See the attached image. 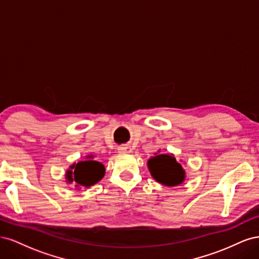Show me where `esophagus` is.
Wrapping results in <instances>:
<instances>
[{
    "mask_svg": "<svg viewBox=\"0 0 259 259\" xmlns=\"http://www.w3.org/2000/svg\"><path fill=\"white\" fill-rule=\"evenodd\" d=\"M119 152H124V153H131L132 152V148L128 147V146H121L119 147Z\"/></svg>",
    "mask_w": 259,
    "mask_h": 259,
    "instance_id": "1",
    "label": "esophagus"
}]
</instances>
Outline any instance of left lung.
Returning a JSON list of instances; mask_svg holds the SVG:
<instances>
[{
  "label": "left lung",
  "instance_id": "left-lung-1",
  "mask_svg": "<svg viewBox=\"0 0 259 259\" xmlns=\"http://www.w3.org/2000/svg\"><path fill=\"white\" fill-rule=\"evenodd\" d=\"M148 168L156 182L167 187L180 185L186 177L183 166L173 154H156L148 160Z\"/></svg>",
  "mask_w": 259,
  "mask_h": 259
}]
</instances>
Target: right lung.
Returning a JSON list of instances; mask_svg holds the SVG:
<instances>
[{"label": "right lung", "mask_w": 259, "mask_h": 259, "mask_svg": "<svg viewBox=\"0 0 259 259\" xmlns=\"http://www.w3.org/2000/svg\"><path fill=\"white\" fill-rule=\"evenodd\" d=\"M89 160L72 164L66 173L68 183H75V187H91L105 176V166L98 161L92 160L94 156H86Z\"/></svg>", "instance_id": "right-lung-1"}]
</instances>
